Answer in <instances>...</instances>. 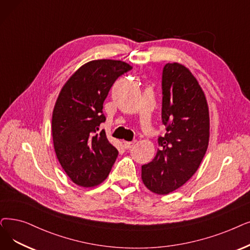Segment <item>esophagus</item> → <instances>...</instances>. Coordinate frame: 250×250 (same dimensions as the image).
<instances>
[{
    "label": "esophagus",
    "instance_id": "34e87169",
    "mask_svg": "<svg viewBox=\"0 0 250 250\" xmlns=\"http://www.w3.org/2000/svg\"><path fill=\"white\" fill-rule=\"evenodd\" d=\"M135 143H136L135 141H133V142H126V141H125V142H124V147L125 149H129V148H132L134 146Z\"/></svg>",
    "mask_w": 250,
    "mask_h": 250
}]
</instances>
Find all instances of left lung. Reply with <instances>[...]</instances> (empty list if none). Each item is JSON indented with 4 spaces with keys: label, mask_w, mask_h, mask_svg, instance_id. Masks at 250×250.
Masks as SVG:
<instances>
[{
    "label": "left lung",
    "mask_w": 250,
    "mask_h": 250,
    "mask_svg": "<svg viewBox=\"0 0 250 250\" xmlns=\"http://www.w3.org/2000/svg\"><path fill=\"white\" fill-rule=\"evenodd\" d=\"M161 119L154 159L142 166V180L152 192L166 195L182 187L196 171L208 150L209 114L204 93L191 71L179 63L162 70Z\"/></svg>",
    "instance_id": "1"
}]
</instances>
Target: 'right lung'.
Segmentation results:
<instances>
[{
    "label": "right lung",
    "mask_w": 250,
    "mask_h": 250,
    "mask_svg": "<svg viewBox=\"0 0 250 250\" xmlns=\"http://www.w3.org/2000/svg\"><path fill=\"white\" fill-rule=\"evenodd\" d=\"M132 69L119 60H94L75 71L63 85L52 116L54 149L73 183L93 187L109 175L118 155L104 129L103 103L114 82Z\"/></svg>",
    "instance_id": "obj_1"
}]
</instances>
